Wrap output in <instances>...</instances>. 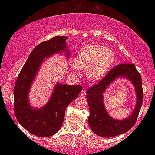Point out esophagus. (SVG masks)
<instances>
[{
    "label": "esophagus",
    "mask_w": 155,
    "mask_h": 155,
    "mask_svg": "<svg viewBox=\"0 0 155 155\" xmlns=\"http://www.w3.org/2000/svg\"><path fill=\"white\" fill-rule=\"evenodd\" d=\"M86 95V91L85 90V89H83L82 91L81 92V96H85Z\"/></svg>",
    "instance_id": "34e87169"
}]
</instances>
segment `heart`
Wrapping results in <instances>:
<instances>
[{
  "mask_svg": "<svg viewBox=\"0 0 155 155\" xmlns=\"http://www.w3.org/2000/svg\"><path fill=\"white\" fill-rule=\"evenodd\" d=\"M115 60L114 51L108 47L98 44L83 46L75 54L72 72L77 73L78 68H87V75L91 80L99 81L103 78Z\"/></svg>",
  "mask_w": 155,
  "mask_h": 155,
  "instance_id": "b5f03b06",
  "label": "heart"
}]
</instances>
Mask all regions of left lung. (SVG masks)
I'll list each match as a JSON object with an SVG mask.
<instances>
[{
	"label": "left lung",
	"instance_id": "left-lung-1",
	"mask_svg": "<svg viewBox=\"0 0 155 155\" xmlns=\"http://www.w3.org/2000/svg\"><path fill=\"white\" fill-rule=\"evenodd\" d=\"M124 78L133 84L136 94V104L133 112L125 119H113L106 111L103 94L107 88L117 78ZM87 103L90 108L88 122L91 130L103 137H111L127 133L137 120L142 105L143 90L141 75L134 64H123L117 65L108 72L98 84L88 89Z\"/></svg>",
	"mask_w": 155,
	"mask_h": 155
}]
</instances>
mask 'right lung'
I'll return each mask as SVG.
<instances>
[{"label": "right lung", "instance_id": "1", "mask_svg": "<svg viewBox=\"0 0 155 155\" xmlns=\"http://www.w3.org/2000/svg\"><path fill=\"white\" fill-rule=\"evenodd\" d=\"M66 36H56L38 44L28 56L17 78L14 90V113L18 122L31 134L47 137L57 133L63 124L67 107L82 90L80 85L57 83L49 101L40 108H34L28 95L44 59L55 54L70 57Z\"/></svg>", "mask_w": 155, "mask_h": 155}]
</instances>
